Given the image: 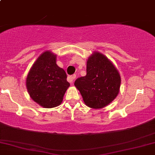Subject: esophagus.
Returning <instances> with one entry per match:
<instances>
[{
    "instance_id": "1",
    "label": "esophagus",
    "mask_w": 155,
    "mask_h": 155,
    "mask_svg": "<svg viewBox=\"0 0 155 155\" xmlns=\"http://www.w3.org/2000/svg\"><path fill=\"white\" fill-rule=\"evenodd\" d=\"M76 74H74V75H71V76H68V81L71 83L73 82V81L76 79Z\"/></svg>"
}]
</instances>
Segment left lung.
Wrapping results in <instances>:
<instances>
[{"mask_svg":"<svg viewBox=\"0 0 155 155\" xmlns=\"http://www.w3.org/2000/svg\"><path fill=\"white\" fill-rule=\"evenodd\" d=\"M120 83V74L114 65L104 54L95 52L87 62V75L78 78L74 85L87 106L101 108L114 100Z\"/></svg>","mask_w":155,"mask_h":155,"instance_id":"left-lung-1","label":"left lung"}]
</instances>
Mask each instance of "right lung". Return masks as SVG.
I'll return each instance as SVG.
<instances>
[{
  "label": "right lung",
  "mask_w": 155,
  "mask_h": 155,
  "mask_svg": "<svg viewBox=\"0 0 155 155\" xmlns=\"http://www.w3.org/2000/svg\"><path fill=\"white\" fill-rule=\"evenodd\" d=\"M66 73L56 64V55L45 51L28 73L26 86L31 97L44 108H54L63 101L70 86Z\"/></svg>",
  "instance_id": "right-lung-1"
}]
</instances>
